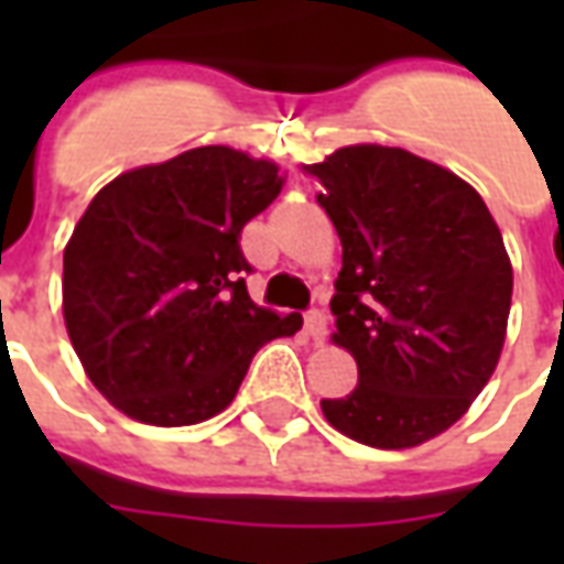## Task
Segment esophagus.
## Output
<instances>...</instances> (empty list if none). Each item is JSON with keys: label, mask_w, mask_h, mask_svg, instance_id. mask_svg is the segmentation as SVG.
I'll return each instance as SVG.
<instances>
[{"label": "esophagus", "mask_w": 564, "mask_h": 564, "mask_svg": "<svg viewBox=\"0 0 564 564\" xmlns=\"http://www.w3.org/2000/svg\"><path fill=\"white\" fill-rule=\"evenodd\" d=\"M305 332L314 344L326 341V314L323 311H311L305 317Z\"/></svg>", "instance_id": "obj_1"}]
</instances>
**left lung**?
Instances as JSON below:
<instances>
[{"instance_id":"1","label":"left lung","mask_w":564,"mask_h":564,"mask_svg":"<svg viewBox=\"0 0 564 564\" xmlns=\"http://www.w3.org/2000/svg\"><path fill=\"white\" fill-rule=\"evenodd\" d=\"M302 172L341 238L332 344L359 368L323 416L368 447H420L498 366L513 293L501 229L468 181L411 150L350 144Z\"/></svg>"}]
</instances>
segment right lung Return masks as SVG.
<instances>
[{
	"instance_id": "obj_1",
	"label": "right lung",
	"mask_w": 564,
	"mask_h": 564,
	"mask_svg": "<svg viewBox=\"0 0 564 564\" xmlns=\"http://www.w3.org/2000/svg\"><path fill=\"white\" fill-rule=\"evenodd\" d=\"M281 165L208 144L117 174L63 250V317L84 375L120 414L196 425L232 404L250 359L302 329L247 295L241 229Z\"/></svg>"
}]
</instances>
